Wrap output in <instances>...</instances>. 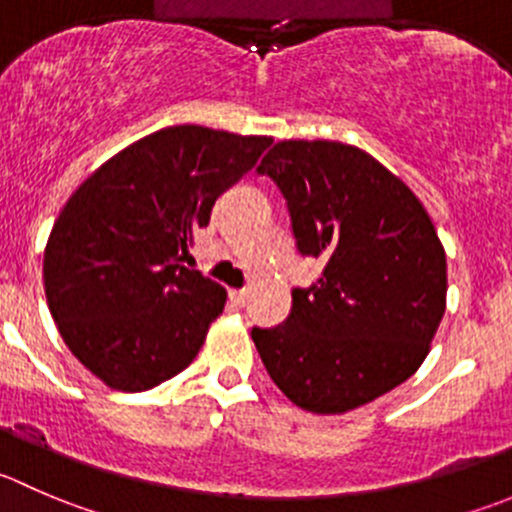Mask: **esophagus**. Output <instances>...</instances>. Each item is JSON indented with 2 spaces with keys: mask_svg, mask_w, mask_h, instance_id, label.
<instances>
[{
  "mask_svg": "<svg viewBox=\"0 0 512 512\" xmlns=\"http://www.w3.org/2000/svg\"><path fill=\"white\" fill-rule=\"evenodd\" d=\"M230 300L235 302V305H245L247 302V290H230Z\"/></svg>",
  "mask_w": 512,
  "mask_h": 512,
  "instance_id": "esophagus-1",
  "label": "esophagus"
}]
</instances>
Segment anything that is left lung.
Segmentation results:
<instances>
[{"label":"left lung","mask_w":512,"mask_h":512,"mask_svg":"<svg viewBox=\"0 0 512 512\" xmlns=\"http://www.w3.org/2000/svg\"><path fill=\"white\" fill-rule=\"evenodd\" d=\"M257 175L277 185L297 250L320 257L277 327L252 340L277 388L302 410L340 415L408 380L445 315L448 265L433 220L375 157L327 140L277 142Z\"/></svg>","instance_id":"obj_1"}]
</instances>
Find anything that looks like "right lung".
<instances>
[{
  "mask_svg": "<svg viewBox=\"0 0 512 512\" xmlns=\"http://www.w3.org/2000/svg\"><path fill=\"white\" fill-rule=\"evenodd\" d=\"M270 137L177 124L94 170L59 212L44 250L49 312L104 385L142 393L185 370L227 292L182 265L217 197Z\"/></svg>",
  "mask_w": 512,
  "mask_h": 512,
  "instance_id": "right-lung-1",
  "label": "right lung"
}]
</instances>
